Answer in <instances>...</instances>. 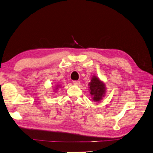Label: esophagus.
Here are the masks:
<instances>
[{
    "mask_svg": "<svg viewBox=\"0 0 153 153\" xmlns=\"http://www.w3.org/2000/svg\"><path fill=\"white\" fill-rule=\"evenodd\" d=\"M73 83H74V85H79V83H80V81H74Z\"/></svg>",
    "mask_w": 153,
    "mask_h": 153,
    "instance_id": "1",
    "label": "esophagus"
}]
</instances>
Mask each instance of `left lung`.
<instances>
[{"mask_svg":"<svg viewBox=\"0 0 153 153\" xmlns=\"http://www.w3.org/2000/svg\"><path fill=\"white\" fill-rule=\"evenodd\" d=\"M88 85L90 86V93L93 100L95 102L102 100L105 93L104 83H103L97 77L93 76Z\"/></svg>","mask_w":153,"mask_h":153,"instance_id":"left-lung-1","label":"left lung"}]
</instances>
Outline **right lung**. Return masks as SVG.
<instances>
[{"instance_id": "obj_1", "label": "right lung", "mask_w": 153, "mask_h": 153, "mask_svg": "<svg viewBox=\"0 0 153 153\" xmlns=\"http://www.w3.org/2000/svg\"><path fill=\"white\" fill-rule=\"evenodd\" d=\"M58 87H59V85H56V88H58Z\"/></svg>"}]
</instances>
